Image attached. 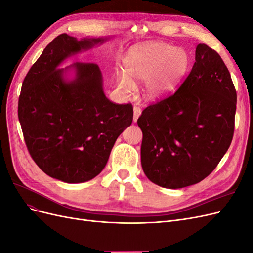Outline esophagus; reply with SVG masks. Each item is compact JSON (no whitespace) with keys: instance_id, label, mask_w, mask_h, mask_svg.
Returning <instances> with one entry per match:
<instances>
[{"instance_id":"1","label":"esophagus","mask_w":253,"mask_h":253,"mask_svg":"<svg viewBox=\"0 0 253 253\" xmlns=\"http://www.w3.org/2000/svg\"><path fill=\"white\" fill-rule=\"evenodd\" d=\"M133 112H134V115H133V122H135V124H136L137 120H138L139 116L141 115V110H140L139 106H134Z\"/></svg>"}]
</instances>
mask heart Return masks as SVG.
Here are the masks:
<instances>
[{
	"instance_id": "b5f03b06",
	"label": "heart",
	"mask_w": 253,
	"mask_h": 253,
	"mask_svg": "<svg viewBox=\"0 0 253 253\" xmlns=\"http://www.w3.org/2000/svg\"><path fill=\"white\" fill-rule=\"evenodd\" d=\"M188 53L169 44L151 42L129 49L124 59L125 74L117 76L118 87L131 93L136 83L145 81L143 95L158 100L177 87L188 72Z\"/></svg>"
}]
</instances>
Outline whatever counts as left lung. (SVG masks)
Instances as JSON below:
<instances>
[{
  "label": "left lung",
  "mask_w": 253,
  "mask_h": 253,
  "mask_svg": "<svg viewBox=\"0 0 253 253\" xmlns=\"http://www.w3.org/2000/svg\"><path fill=\"white\" fill-rule=\"evenodd\" d=\"M236 91L218 53L198 44L192 71L176 93L144 109L141 166L155 185L180 189L202 181L230 147Z\"/></svg>",
  "instance_id": "8db88e82"
}]
</instances>
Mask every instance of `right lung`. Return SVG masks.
Returning <instances> with one entry per match:
<instances>
[{"label": "right lung", "mask_w": 253, "mask_h": 253, "mask_svg": "<svg viewBox=\"0 0 253 253\" xmlns=\"http://www.w3.org/2000/svg\"><path fill=\"white\" fill-rule=\"evenodd\" d=\"M110 39L60 35L23 81L18 116L26 147L52 178L79 183L96 177L118 136L132 124V105L106 98L97 64L76 62L59 68L66 59Z\"/></svg>", "instance_id": "right-lung-1"}]
</instances>
